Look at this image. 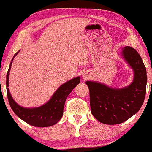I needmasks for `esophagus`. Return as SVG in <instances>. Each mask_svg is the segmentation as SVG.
<instances>
[{
    "instance_id": "obj_1",
    "label": "esophagus",
    "mask_w": 152,
    "mask_h": 152,
    "mask_svg": "<svg viewBox=\"0 0 152 152\" xmlns=\"http://www.w3.org/2000/svg\"><path fill=\"white\" fill-rule=\"evenodd\" d=\"M82 75H83V79H84V80H86L87 79H88V75H87V74L84 73V74H83Z\"/></svg>"
}]
</instances>
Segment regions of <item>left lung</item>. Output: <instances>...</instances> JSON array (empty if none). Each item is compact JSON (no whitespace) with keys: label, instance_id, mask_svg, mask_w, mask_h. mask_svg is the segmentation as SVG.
Instances as JSON below:
<instances>
[{"label":"left lung","instance_id":"left-lung-1","mask_svg":"<svg viewBox=\"0 0 152 152\" xmlns=\"http://www.w3.org/2000/svg\"><path fill=\"white\" fill-rule=\"evenodd\" d=\"M122 55L134 71V81L129 86L115 89L98 82H86L91 113L102 123L124 122L136 114L144 102L147 80L144 63L138 52L130 46L122 49Z\"/></svg>","mask_w":152,"mask_h":152}]
</instances>
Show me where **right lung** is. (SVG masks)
Instances as JSON below:
<instances>
[{"label":"right lung","mask_w":152,"mask_h":152,"mask_svg":"<svg viewBox=\"0 0 152 152\" xmlns=\"http://www.w3.org/2000/svg\"><path fill=\"white\" fill-rule=\"evenodd\" d=\"M17 52L12 58L9 69L7 72L6 86H9V74L14 58L17 55ZM80 77H77L61 85L54 93L52 98L44 105L33 109H26L17 104L10 95L9 88H7L8 101L12 109L20 119L27 123L38 127H46L53 125L59 121L64 113V107L66 99L72 90L80 84Z\"/></svg>","instance_id":"1"}]
</instances>
